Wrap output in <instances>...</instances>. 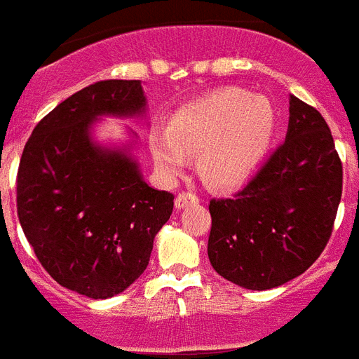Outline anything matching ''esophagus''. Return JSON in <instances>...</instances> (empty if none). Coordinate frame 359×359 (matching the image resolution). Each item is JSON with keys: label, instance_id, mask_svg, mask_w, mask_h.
<instances>
[{"label": "esophagus", "instance_id": "34e87169", "mask_svg": "<svg viewBox=\"0 0 359 359\" xmlns=\"http://www.w3.org/2000/svg\"><path fill=\"white\" fill-rule=\"evenodd\" d=\"M195 203H199V195L195 194V191H180L177 195V199H175V206L177 208H184L188 205H195Z\"/></svg>", "mask_w": 359, "mask_h": 359}]
</instances>
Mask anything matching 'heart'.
<instances>
[{
	"label": "heart",
	"instance_id": "b5f03b06",
	"mask_svg": "<svg viewBox=\"0 0 359 359\" xmlns=\"http://www.w3.org/2000/svg\"><path fill=\"white\" fill-rule=\"evenodd\" d=\"M276 114L265 97L225 88L186 104L170 121V133H153L149 147L168 173L201 153V173L210 184H243L264 160L275 134Z\"/></svg>",
	"mask_w": 359,
	"mask_h": 359
}]
</instances>
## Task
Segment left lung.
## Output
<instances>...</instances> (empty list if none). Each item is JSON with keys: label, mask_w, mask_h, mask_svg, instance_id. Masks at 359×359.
Listing matches in <instances>:
<instances>
[{"label": "left lung", "mask_w": 359, "mask_h": 359, "mask_svg": "<svg viewBox=\"0 0 359 359\" xmlns=\"http://www.w3.org/2000/svg\"><path fill=\"white\" fill-rule=\"evenodd\" d=\"M343 165L321 112L290 95L285 140L230 199L208 205L210 264L247 290L302 275L330 240Z\"/></svg>", "instance_id": "obj_1"}]
</instances>
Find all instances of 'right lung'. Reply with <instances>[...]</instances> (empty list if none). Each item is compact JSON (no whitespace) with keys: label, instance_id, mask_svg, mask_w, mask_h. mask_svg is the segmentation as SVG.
I'll list each match as a JSON object with an SVG mask.
<instances>
[{"label":"right lung","instance_id":"right-lung-1","mask_svg":"<svg viewBox=\"0 0 359 359\" xmlns=\"http://www.w3.org/2000/svg\"><path fill=\"white\" fill-rule=\"evenodd\" d=\"M144 107L140 81H97L43 116L20 158L23 234L53 280L90 299L118 295L144 273L173 212V194L145 184L129 154L101 149L88 136L101 114Z\"/></svg>","mask_w":359,"mask_h":359}]
</instances>
